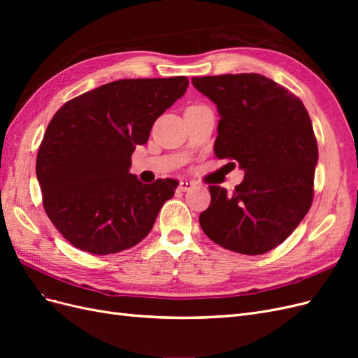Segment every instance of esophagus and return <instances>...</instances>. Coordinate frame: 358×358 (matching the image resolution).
Listing matches in <instances>:
<instances>
[{
	"instance_id": "esophagus-1",
	"label": "esophagus",
	"mask_w": 358,
	"mask_h": 358,
	"mask_svg": "<svg viewBox=\"0 0 358 358\" xmlns=\"http://www.w3.org/2000/svg\"><path fill=\"white\" fill-rule=\"evenodd\" d=\"M194 187H196V183H194L192 180H180L179 182V189L180 191H189L191 188H194Z\"/></svg>"
}]
</instances>
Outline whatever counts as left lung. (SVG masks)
Segmentation results:
<instances>
[{
    "label": "left lung",
    "mask_w": 358,
    "mask_h": 358,
    "mask_svg": "<svg viewBox=\"0 0 358 358\" xmlns=\"http://www.w3.org/2000/svg\"><path fill=\"white\" fill-rule=\"evenodd\" d=\"M220 112L213 152L245 171L231 194L210 185L200 213L206 236L225 249L259 255L282 243L309 212L318 145L299 96L257 73L191 79Z\"/></svg>",
    "instance_id": "left-lung-1"
}]
</instances>
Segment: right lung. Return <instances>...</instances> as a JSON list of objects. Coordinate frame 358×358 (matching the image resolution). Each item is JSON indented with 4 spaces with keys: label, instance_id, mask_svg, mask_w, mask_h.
<instances>
[{
    "label": "right lung",
    "instance_id": "1",
    "mask_svg": "<svg viewBox=\"0 0 358 358\" xmlns=\"http://www.w3.org/2000/svg\"><path fill=\"white\" fill-rule=\"evenodd\" d=\"M188 78L121 79L67 101L37 154L43 208L73 246L95 255L125 251L152 230L179 182L142 183L129 173L137 145L185 94Z\"/></svg>",
    "mask_w": 358,
    "mask_h": 358
}]
</instances>
